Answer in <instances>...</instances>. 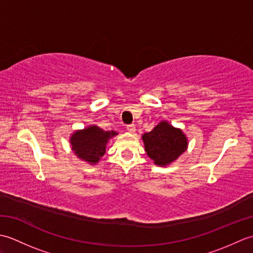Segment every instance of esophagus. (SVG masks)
Wrapping results in <instances>:
<instances>
[{
  "label": "esophagus",
  "instance_id": "1",
  "mask_svg": "<svg viewBox=\"0 0 253 253\" xmlns=\"http://www.w3.org/2000/svg\"><path fill=\"white\" fill-rule=\"evenodd\" d=\"M126 128H127V130L129 131L130 133H133V132L136 131V126L133 125V124H130V125H127Z\"/></svg>",
  "mask_w": 253,
  "mask_h": 253
}]
</instances>
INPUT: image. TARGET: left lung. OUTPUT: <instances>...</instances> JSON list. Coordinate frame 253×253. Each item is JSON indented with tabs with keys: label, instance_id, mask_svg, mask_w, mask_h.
<instances>
[{
	"label": "left lung",
	"instance_id": "obj_1",
	"mask_svg": "<svg viewBox=\"0 0 253 253\" xmlns=\"http://www.w3.org/2000/svg\"><path fill=\"white\" fill-rule=\"evenodd\" d=\"M142 140L149 158L160 166L174 162L188 146L185 133L166 121H162L151 131L142 135Z\"/></svg>",
	"mask_w": 253,
	"mask_h": 253
}]
</instances>
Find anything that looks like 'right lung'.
<instances>
[{"mask_svg": "<svg viewBox=\"0 0 253 253\" xmlns=\"http://www.w3.org/2000/svg\"><path fill=\"white\" fill-rule=\"evenodd\" d=\"M117 135L114 130L105 131L100 127L91 125L84 129L75 131L69 139L72 150L79 159L93 165L103 157L106 143L112 137Z\"/></svg>", "mask_w": 253, "mask_h": 253, "instance_id": "add662e5", "label": "right lung"}]
</instances>
